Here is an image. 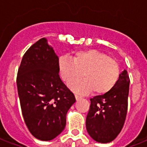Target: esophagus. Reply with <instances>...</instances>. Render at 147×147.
<instances>
[{
  "label": "esophagus",
  "mask_w": 147,
  "mask_h": 147,
  "mask_svg": "<svg viewBox=\"0 0 147 147\" xmlns=\"http://www.w3.org/2000/svg\"><path fill=\"white\" fill-rule=\"evenodd\" d=\"M75 97H76V100H78V99H81V98H82V96H80V95H78V94H75Z\"/></svg>",
  "instance_id": "obj_1"
}]
</instances>
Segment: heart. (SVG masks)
Masks as SVG:
<instances>
[{
  "instance_id": "obj_1",
  "label": "heart",
  "mask_w": 147,
  "mask_h": 147,
  "mask_svg": "<svg viewBox=\"0 0 147 147\" xmlns=\"http://www.w3.org/2000/svg\"><path fill=\"white\" fill-rule=\"evenodd\" d=\"M58 65L61 77L65 82H71L82 75L85 78L69 84V87L78 93L93 91L95 94H107L115 87L121 73L116 60L98 49L77 51L73 59L60 56Z\"/></svg>"
}]
</instances>
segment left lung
I'll list each match as a JSON object with an SVG mask.
<instances>
[{"instance_id": "obj_1", "label": "left lung", "mask_w": 147, "mask_h": 147, "mask_svg": "<svg viewBox=\"0 0 147 147\" xmlns=\"http://www.w3.org/2000/svg\"><path fill=\"white\" fill-rule=\"evenodd\" d=\"M129 86L130 78L127 70H123L111 92L90 99L86 129L95 141L110 143L121 131L127 112Z\"/></svg>"}]
</instances>
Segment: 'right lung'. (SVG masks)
Listing matches in <instances>:
<instances>
[{
    "label": "right lung",
    "mask_w": 147,
    "mask_h": 147,
    "mask_svg": "<svg viewBox=\"0 0 147 147\" xmlns=\"http://www.w3.org/2000/svg\"><path fill=\"white\" fill-rule=\"evenodd\" d=\"M59 57L42 38L23 56L17 77L22 114L31 134L48 141L64 130L75 95L62 82Z\"/></svg>",
    "instance_id": "add662e5"
}]
</instances>
